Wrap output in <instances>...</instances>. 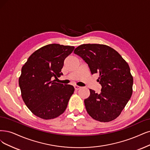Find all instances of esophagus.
I'll list each match as a JSON object with an SVG mask.
<instances>
[{
  "label": "esophagus",
  "instance_id": "1",
  "mask_svg": "<svg viewBox=\"0 0 150 150\" xmlns=\"http://www.w3.org/2000/svg\"><path fill=\"white\" fill-rule=\"evenodd\" d=\"M74 88H75V90H79V89H80V86H77V85H75L74 86Z\"/></svg>",
  "mask_w": 150,
  "mask_h": 150
}]
</instances>
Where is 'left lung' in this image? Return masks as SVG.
<instances>
[{
  "mask_svg": "<svg viewBox=\"0 0 150 150\" xmlns=\"http://www.w3.org/2000/svg\"><path fill=\"white\" fill-rule=\"evenodd\" d=\"M74 53L88 65L91 74H98L101 92L90 89L84 103L91 117L99 122L112 121L120 114L132 95L134 79L129 64L112 47L104 44H86Z\"/></svg>",
  "mask_w": 150,
  "mask_h": 150,
  "instance_id": "left-lung-1",
  "label": "left lung"
}]
</instances>
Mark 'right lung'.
<instances>
[{
    "label": "right lung",
    "instance_id": "right-lung-1",
    "mask_svg": "<svg viewBox=\"0 0 150 150\" xmlns=\"http://www.w3.org/2000/svg\"><path fill=\"white\" fill-rule=\"evenodd\" d=\"M75 47L51 44L33 52L22 67L19 77L21 97L26 106L43 119L57 117L65 110L74 87L54 82L63 75L64 60Z\"/></svg>",
    "mask_w": 150,
    "mask_h": 150
}]
</instances>
